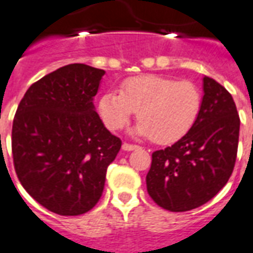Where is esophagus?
Returning a JSON list of instances; mask_svg holds the SVG:
<instances>
[{"mask_svg": "<svg viewBox=\"0 0 253 253\" xmlns=\"http://www.w3.org/2000/svg\"><path fill=\"white\" fill-rule=\"evenodd\" d=\"M122 149L125 150V152H132V150H137V149H139V146H137V145H130V143H123L122 145Z\"/></svg>", "mask_w": 253, "mask_h": 253, "instance_id": "obj_1", "label": "esophagus"}]
</instances>
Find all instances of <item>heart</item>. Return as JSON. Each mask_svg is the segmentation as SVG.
<instances>
[{
    "label": "heart",
    "instance_id": "obj_1",
    "mask_svg": "<svg viewBox=\"0 0 253 253\" xmlns=\"http://www.w3.org/2000/svg\"><path fill=\"white\" fill-rule=\"evenodd\" d=\"M202 107L201 90L190 81L163 76H139L126 80L119 90L100 96L97 111L108 130H121L137 112L134 134L172 143L190 131Z\"/></svg>",
    "mask_w": 253,
    "mask_h": 253
}]
</instances>
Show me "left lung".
<instances>
[{
	"label": "left lung",
	"mask_w": 253,
	"mask_h": 253,
	"mask_svg": "<svg viewBox=\"0 0 253 253\" xmlns=\"http://www.w3.org/2000/svg\"><path fill=\"white\" fill-rule=\"evenodd\" d=\"M239 132L232 94L205 76L195 125L172 146L152 154L146 175L150 198L169 211H188L210 201L233 172Z\"/></svg>",
	"instance_id": "obj_1"
}]
</instances>
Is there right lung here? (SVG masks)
Instances as JSON below:
<instances>
[{
  "label": "right lung",
  "mask_w": 253,
  "mask_h": 253,
  "mask_svg": "<svg viewBox=\"0 0 253 253\" xmlns=\"http://www.w3.org/2000/svg\"><path fill=\"white\" fill-rule=\"evenodd\" d=\"M104 70L59 67L32 84L12 128L14 169L38 203L59 215H80L99 202L108 165L122 141L100 119L93 99Z\"/></svg>",
  "instance_id": "right-lung-1"
}]
</instances>
